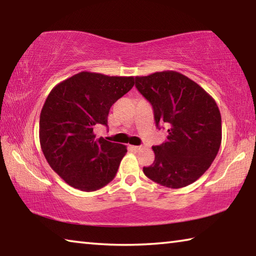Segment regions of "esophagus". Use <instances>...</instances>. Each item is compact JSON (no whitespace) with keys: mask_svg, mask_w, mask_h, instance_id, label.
Listing matches in <instances>:
<instances>
[{"mask_svg":"<svg viewBox=\"0 0 256 256\" xmlns=\"http://www.w3.org/2000/svg\"><path fill=\"white\" fill-rule=\"evenodd\" d=\"M132 148H133L134 151H141L142 149H144V146H133Z\"/></svg>","mask_w":256,"mask_h":256,"instance_id":"obj_1","label":"esophagus"}]
</instances>
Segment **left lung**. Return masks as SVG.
Instances as JSON below:
<instances>
[{"mask_svg": "<svg viewBox=\"0 0 256 256\" xmlns=\"http://www.w3.org/2000/svg\"><path fill=\"white\" fill-rule=\"evenodd\" d=\"M136 86L152 106L157 128L168 126L167 141L152 146L154 162L144 167V175L170 188L194 183L222 144V115L214 99L175 71L136 76Z\"/></svg>", "mask_w": 256, "mask_h": 256, "instance_id": "left-lung-1", "label": "left lung"}]
</instances>
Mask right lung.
I'll list each match as a JSON object with an SVG mask.
<instances>
[{"label": "right lung", "instance_id": "obj_1", "mask_svg": "<svg viewBox=\"0 0 256 256\" xmlns=\"http://www.w3.org/2000/svg\"><path fill=\"white\" fill-rule=\"evenodd\" d=\"M134 86L133 76L80 72L55 86L42 106L40 141L47 162L72 188L92 192L114 180L126 146L96 138L110 107Z\"/></svg>", "mask_w": 256, "mask_h": 256}]
</instances>
